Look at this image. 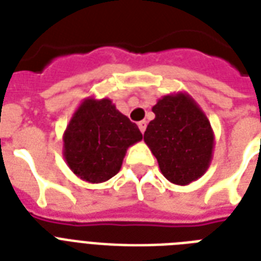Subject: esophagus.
<instances>
[{
  "instance_id": "obj_1",
  "label": "esophagus",
  "mask_w": 261,
  "mask_h": 261,
  "mask_svg": "<svg viewBox=\"0 0 261 261\" xmlns=\"http://www.w3.org/2000/svg\"><path fill=\"white\" fill-rule=\"evenodd\" d=\"M146 126H147V123L146 120H141V122L138 123V127H139V130H141V133H145V130H146Z\"/></svg>"
}]
</instances>
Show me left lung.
Here are the masks:
<instances>
[{"instance_id":"left-lung-1","label":"left lung","mask_w":261,"mask_h":261,"mask_svg":"<svg viewBox=\"0 0 261 261\" xmlns=\"http://www.w3.org/2000/svg\"><path fill=\"white\" fill-rule=\"evenodd\" d=\"M151 111L143 141L173 184L188 186L206 173L213 160L214 131L198 102L186 92L167 94Z\"/></svg>"}]
</instances>
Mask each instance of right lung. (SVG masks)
I'll list each match as a JSON object with an SVG mask.
<instances>
[{
  "mask_svg": "<svg viewBox=\"0 0 261 261\" xmlns=\"http://www.w3.org/2000/svg\"><path fill=\"white\" fill-rule=\"evenodd\" d=\"M141 139L138 126L110 98L87 97L63 133V157L77 177L97 184L120 171L127 149Z\"/></svg>",
  "mask_w": 261,
  "mask_h": 261,
  "instance_id": "right-lung-1",
  "label": "right lung"
}]
</instances>
